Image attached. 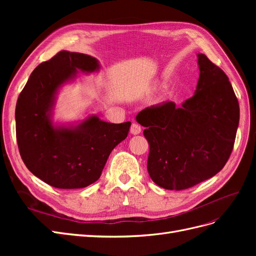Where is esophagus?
Masks as SVG:
<instances>
[{
    "label": "esophagus",
    "mask_w": 256,
    "mask_h": 256,
    "mask_svg": "<svg viewBox=\"0 0 256 256\" xmlns=\"http://www.w3.org/2000/svg\"><path fill=\"white\" fill-rule=\"evenodd\" d=\"M130 132L132 134H138L141 132V126L140 125H138V124H136V122H134L132 125H131V127H130Z\"/></svg>",
    "instance_id": "34e87169"
}]
</instances>
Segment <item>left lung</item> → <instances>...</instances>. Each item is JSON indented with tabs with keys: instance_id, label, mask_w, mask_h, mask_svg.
I'll return each instance as SVG.
<instances>
[{
	"instance_id": "8db88e82",
	"label": "left lung",
	"mask_w": 256,
	"mask_h": 256,
	"mask_svg": "<svg viewBox=\"0 0 256 256\" xmlns=\"http://www.w3.org/2000/svg\"><path fill=\"white\" fill-rule=\"evenodd\" d=\"M194 95L177 108L172 102L145 108L136 120L150 144L147 170L168 190H184L220 172L233 150L239 104L228 76L198 54Z\"/></svg>"
}]
</instances>
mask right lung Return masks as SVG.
<instances>
[{
    "label": "right lung",
    "instance_id": "add662e5",
    "mask_svg": "<svg viewBox=\"0 0 256 256\" xmlns=\"http://www.w3.org/2000/svg\"><path fill=\"white\" fill-rule=\"evenodd\" d=\"M97 58L60 51L38 65L20 92L16 106V136L26 168L58 189H79L99 180L114 147L125 140L130 122L112 124L90 115L76 126L54 125L52 110L62 85L78 70H99Z\"/></svg>",
    "mask_w": 256,
    "mask_h": 256
}]
</instances>
